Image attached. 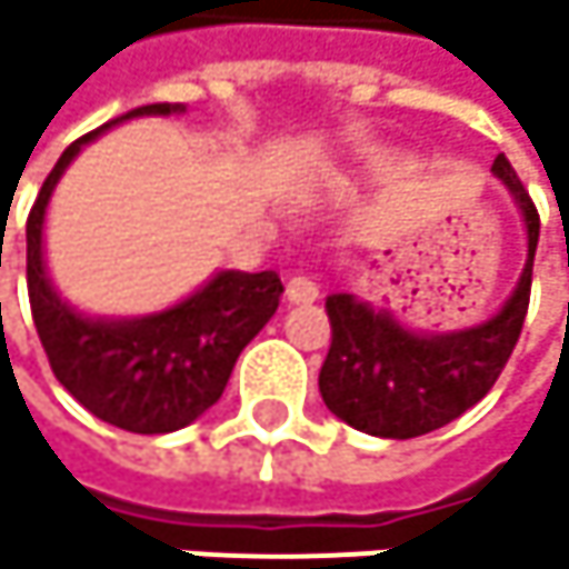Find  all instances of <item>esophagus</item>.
Listing matches in <instances>:
<instances>
[{
  "mask_svg": "<svg viewBox=\"0 0 569 569\" xmlns=\"http://www.w3.org/2000/svg\"><path fill=\"white\" fill-rule=\"evenodd\" d=\"M317 297H320L317 282H313V279H307V276H293V279L287 282V303H293V307L313 303Z\"/></svg>",
  "mask_w": 569,
  "mask_h": 569,
  "instance_id": "1",
  "label": "esophagus"
}]
</instances>
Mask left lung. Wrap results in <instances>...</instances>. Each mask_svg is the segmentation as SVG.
<instances>
[{
	"label": "left lung",
	"mask_w": 569,
	"mask_h": 569,
	"mask_svg": "<svg viewBox=\"0 0 569 569\" xmlns=\"http://www.w3.org/2000/svg\"><path fill=\"white\" fill-rule=\"evenodd\" d=\"M491 173L526 221L522 276L491 317L430 335L355 293L327 297L331 351L320 368V396L348 427L386 440L423 437L481 402L506 368L529 310L539 214L506 157H495Z\"/></svg>",
	"instance_id": "obj_1"
}]
</instances>
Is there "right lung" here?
Wrapping results in <instances>:
<instances>
[{"mask_svg": "<svg viewBox=\"0 0 569 569\" xmlns=\"http://www.w3.org/2000/svg\"><path fill=\"white\" fill-rule=\"evenodd\" d=\"M183 104H142L60 152L27 218V287L40 345L57 382L98 420L129 433H173L208 412L242 348L269 323L282 282L276 272L221 269L173 307L139 317H91L68 303L47 272L43 224L53 190L78 152L112 126L183 116Z\"/></svg>", "mask_w": 569, "mask_h": 569, "instance_id": "right-lung-1", "label": "right lung"}]
</instances>
